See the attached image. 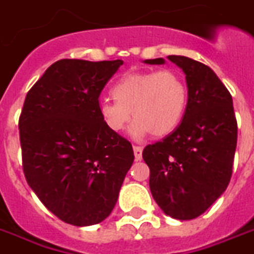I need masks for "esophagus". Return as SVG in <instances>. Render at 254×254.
<instances>
[{"mask_svg": "<svg viewBox=\"0 0 254 254\" xmlns=\"http://www.w3.org/2000/svg\"><path fill=\"white\" fill-rule=\"evenodd\" d=\"M141 154H143V148L140 145H133V155L136 160H141Z\"/></svg>", "mask_w": 254, "mask_h": 254, "instance_id": "obj_1", "label": "esophagus"}]
</instances>
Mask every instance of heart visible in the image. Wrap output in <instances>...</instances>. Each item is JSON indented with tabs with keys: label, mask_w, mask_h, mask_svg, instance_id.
Returning a JSON list of instances; mask_svg holds the SVG:
<instances>
[{
	"label": "heart",
	"mask_w": 254,
	"mask_h": 254,
	"mask_svg": "<svg viewBox=\"0 0 254 254\" xmlns=\"http://www.w3.org/2000/svg\"><path fill=\"white\" fill-rule=\"evenodd\" d=\"M115 100L100 99L98 110L106 126L119 132L131 121V135L141 137L152 133L164 137L178 128L188 102V90L176 70L131 71L113 87Z\"/></svg>",
	"instance_id": "obj_1"
}]
</instances>
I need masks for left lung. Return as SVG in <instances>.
<instances>
[{"instance_id": "left-lung-1", "label": "left lung", "mask_w": 254, "mask_h": 254, "mask_svg": "<svg viewBox=\"0 0 254 254\" xmlns=\"http://www.w3.org/2000/svg\"><path fill=\"white\" fill-rule=\"evenodd\" d=\"M168 60L186 74V113L174 132L143 149V159L149 167V190L162 211L174 219L192 220L227 190L237 122L231 94L211 67L188 57L168 56Z\"/></svg>"}]
</instances>
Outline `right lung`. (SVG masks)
Instances as JSON below:
<instances>
[{
	"instance_id": "1",
	"label": "right lung",
	"mask_w": 254,
	"mask_h": 254,
	"mask_svg": "<svg viewBox=\"0 0 254 254\" xmlns=\"http://www.w3.org/2000/svg\"><path fill=\"white\" fill-rule=\"evenodd\" d=\"M122 60H61L27 92L19 140L27 184L62 221L109 217L133 163L132 145L106 126L99 95Z\"/></svg>"
}]
</instances>
